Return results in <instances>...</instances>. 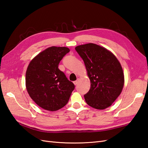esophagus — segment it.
<instances>
[{"label":"esophagus","mask_w":148,"mask_h":148,"mask_svg":"<svg viewBox=\"0 0 148 148\" xmlns=\"http://www.w3.org/2000/svg\"><path fill=\"white\" fill-rule=\"evenodd\" d=\"M78 81H79V79H77V80H75V81H74L73 82V84L76 85H77L78 84Z\"/></svg>","instance_id":"esophagus-1"}]
</instances>
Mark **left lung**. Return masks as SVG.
I'll return each mask as SVG.
<instances>
[{
    "mask_svg": "<svg viewBox=\"0 0 148 148\" xmlns=\"http://www.w3.org/2000/svg\"><path fill=\"white\" fill-rule=\"evenodd\" d=\"M75 50L84 60L91 83L84 95L86 103L100 110L109 107L124 86V76L119 62L109 50L93 43L78 46Z\"/></svg>",
    "mask_w": 148,
    "mask_h": 148,
    "instance_id": "8db88e82",
    "label": "left lung"
}]
</instances>
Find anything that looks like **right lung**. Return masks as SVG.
Masks as SVG:
<instances>
[{
	"mask_svg": "<svg viewBox=\"0 0 148 148\" xmlns=\"http://www.w3.org/2000/svg\"><path fill=\"white\" fill-rule=\"evenodd\" d=\"M69 52L66 47H49L29 64L26 73L27 91L34 102L45 110L62 109L75 89V85L58 68L60 61Z\"/></svg>",
	"mask_w": 148,
	"mask_h": 148,
	"instance_id": "add662e5",
	"label": "right lung"
}]
</instances>
